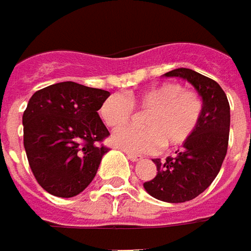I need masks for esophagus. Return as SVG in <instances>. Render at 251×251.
I'll list each match as a JSON object with an SVG mask.
<instances>
[{
  "label": "esophagus",
  "instance_id": "obj_1",
  "mask_svg": "<svg viewBox=\"0 0 251 251\" xmlns=\"http://www.w3.org/2000/svg\"><path fill=\"white\" fill-rule=\"evenodd\" d=\"M127 157H128L131 161L142 160V156H139V154H134V153H129V152H127Z\"/></svg>",
  "mask_w": 251,
  "mask_h": 251
}]
</instances>
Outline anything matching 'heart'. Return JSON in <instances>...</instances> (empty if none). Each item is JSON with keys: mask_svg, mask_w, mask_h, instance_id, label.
Returning <instances> with one entry per match:
<instances>
[{"mask_svg": "<svg viewBox=\"0 0 251 251\" xmlns=\"http://www.w3.org/2000/svg\"><path fill=\"white\" fill-rule=\"evenodd\" d=\"M134 106L148 112L144 128L127 127L112 135L114 146L132 153L154 152L161 145L164 149L185 145L196 132L203 113V100L196 92L166 82L127 98L110 95L102 102L99 116L107 127L117 128L131 120Z\"/></svg>", "mask_w": 251, "mask_h": 251, "instance_id": "1", "label": "heart"}]
</instances>
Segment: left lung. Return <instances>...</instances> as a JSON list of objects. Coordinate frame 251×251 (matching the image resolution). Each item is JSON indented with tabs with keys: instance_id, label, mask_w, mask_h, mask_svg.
Here are the masks:
<instances>
[{
	"instance_id": "8db88e82",
	"label": "left lung",
	"mask_w": 251,
	"mask_h": 251,
	"mask_svg": "<svg viewBox=\"0 0 251 251\" xmlns=\"http://www.w3.org/2000/svg\"><path fill=\"white\" fill-rule=\"evenodd\" d=\"M164 75L191 82L203 99V113L196 132L174 157L153 160L157 174L144 188L154 199L184 203L204 192L220 173L228 151L229 102L218 82L195 70L179 67Z\"/></svg>"
}]
</instances>
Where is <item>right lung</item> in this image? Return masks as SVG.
<instances>
[{"label": "right lung", "instance_id": "add662e5", "mask_svg": "<svg viewBox=\"0 0 251 251\" xmlns=\"http://www.w3.org/2000/svg\"><path fill=\"white\" fill-rule=\"evenodd\" d=\"M110 92L73 81L33 94L23 113V145L37 182L58 198L81 193L107 153L98 110Z\"/></svg>", "mask_w": 251, "mask_h": 251}]
</instances>
